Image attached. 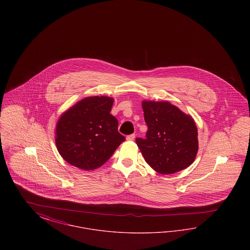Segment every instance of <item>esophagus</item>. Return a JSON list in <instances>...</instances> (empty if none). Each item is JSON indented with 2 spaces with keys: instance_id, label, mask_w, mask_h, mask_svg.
<instances>
[{
  "instance_id": "esophagus-1",
  "label": "esophagus",
  "mask_w": 250,
  "mask_h": 250,
  "mask_svg": "<svg viewBox=\"0 0 250 250\" xmlns=\"http://www.w3.org/2000/svg\"><path fill=\"white\" fill-rule=\"evenodd\" d=\"M135 137H136L135 134H131V135L126 137V140L129 141V142H130V141H134V140H135Z\"/></svg>"
}]
</instances>
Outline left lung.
<instances>
[{"mask_svg":"<svg viewBox=\"0 0 250 250\" xmlns=\"http://www.w3.org/2000/svg\"><path fill=\"white\" fill-rule=\"evenodd\" d=\"M146 139L136 143L145 161L161 174H172L194 162L199 149L193 118L166 101H143Z\"/></svg>","mask_w":250,"mask_h":250,"instance_id":"obj_1","label":"left lung"}]
</instances>
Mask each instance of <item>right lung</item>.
<instances>
[{"label":"right lung","mask_w":250,"mask_h":250,"mask_svg":"<svg viewBox=\"0 0 250 250\" xmlns=\"http://www.w3.org/2000/svg\"><path fill=\"white\" fill-rule=\"evenodd\" d=\"M113 98L89 96L63 112L56 125V147L72 166L92 170L104 165L125 138L109 112Z\"/></svg>","instance_id":"obj_1"}]
</instances>
